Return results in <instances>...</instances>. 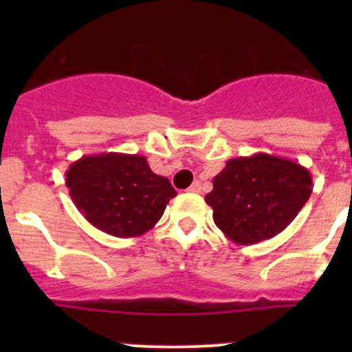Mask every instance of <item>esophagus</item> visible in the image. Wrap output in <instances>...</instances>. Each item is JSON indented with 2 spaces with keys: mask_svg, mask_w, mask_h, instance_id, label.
Wrapping results in <instances>:
<instances>
[{
  "mask_svg": "<svg viewBox=\"0 0 352 352\" xmlns=\"http://www.w3.org/2000/svg\"><path fill=\"white\" fill-rule=\"evenodd\" d=\"M201 189H202L201 182H199V180H196V182H194L192 186L189 187V192H194V194H197V192H201Z\"/></svg>",
  "mask_w": 352,
  "mask_h": 352,
  "instance_id": "34e87169",
  "label": "esophagus"
}]
</instances>
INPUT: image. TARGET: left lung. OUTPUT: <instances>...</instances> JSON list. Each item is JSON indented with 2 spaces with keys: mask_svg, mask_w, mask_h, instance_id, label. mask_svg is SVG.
<instances>
[{
  "mask_svg": "<svg viewBox=\"0 0 352 352\" xmlns=\"http://www.w3.org/2000/svg\"><path fill=\"white\" fill-rule=\"evenodd\" d=\"M308 168L281 156L255 153L226 162L206 202L226 239L258 243L281 233L310 197Z\"/></svg>",
  "mask_w": 352,
  "mask_h": 352,
  "instance_id": "8db88e82",
  "label": "left lung"
}]
</instances>
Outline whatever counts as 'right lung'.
Wrapping results in <instances>:
<instances>
[{
    "mask_svg": "<svg viewBox=\"0 0 352 352\" xmlns=\"http://www.w3.org/2000/svg\"><path fill=\"white\" fill-rule=\"evenodd\" d=\"M66 187L88 223L117 239L144 235L177 190L141 155H87L66 170Z\"/></svg>",
    "mask_w": 352,
    "mask_h": 352,
    "instance_id": "add662e5",
    "label": "right lung"
}]
</instances>
